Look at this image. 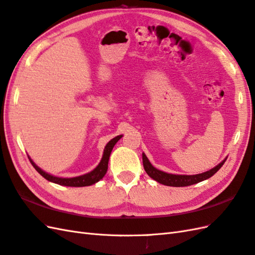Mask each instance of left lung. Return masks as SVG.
I'll use <instances>...</instances> for the list:
<instances>
[{
    "label": "left lung",
    "instance_id": "8db88e82",
    "mask_svg": "<svg viewBox=\"0 0 255 255\" xmlns=\"http://www.w3.org/2000/svg\"><path fill=\"white\" fill-rule=\"evenodd\" d=\"M142 160H143V167H144V170L146 173L151 177L153 180L157 181L158 183L164 184L167 186H174V187H180V186H188L193 185L196 183H199V182L207 180L211 178L214 173H217L220 168L224 165L226 158L220 162L218 166L212 168L211 170L202 172L199 174H193V175H184V174H171L167 173L164 171H160L158 169L152 166L151 162L147 159L144 153H142Z\"/></svg>",
    "mask_w": 255,
    "mask_h": 255
}]
</instances>
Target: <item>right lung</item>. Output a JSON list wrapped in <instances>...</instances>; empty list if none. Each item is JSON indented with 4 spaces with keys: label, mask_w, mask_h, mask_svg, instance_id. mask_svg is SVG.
I'll return each mask as SVG.
<instances>
[{
    "label": "right lung",
    "mask_w": 255,
    "mask_h": 255,
    "mask_svg": "<svg viewBox=\"0 0 255 255\" xmlns=\"http://www.w3.org/2000/svg\"><path fill=\"white\" fill-rule=\"evenodd\" d=\"M121 135L115 136L114 139H112L111 141H109L108 144L104 147V152H103V156L101 158V161L99 162L93 171H90L86 174L80 175V177H75V178H59V177H55V175L48 174L47 172L43 171L40 167H37L35 165V162L30 158V156H28L30 162L35 168V170L40 173L42 177H44L46 180L53 182V183L59 184V185H64V186H73V187H82V186H89L93 185L95 183H97L98 181H100L104 175H106L107 171H108V164H109V158L111 152L114 147V145L116 144V142L119 141L122 138Z\"/></svg>",
    "instance_id": "add662e5"
}]
</instances>
